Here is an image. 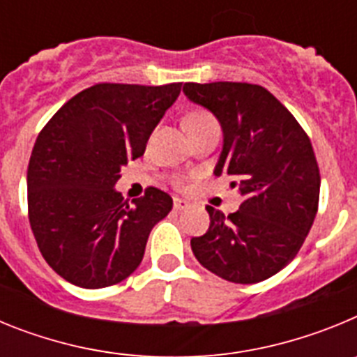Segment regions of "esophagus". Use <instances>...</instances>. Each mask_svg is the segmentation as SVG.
<instances>
[{"label":"esophagus","mask_w":357,"mask_h":357,"mask_svg":"<svg viewBox=\"0 0 357 357\" xmlns=\"http://www.w3.org/2000/svg\"><path fill=\"white\" fill-rule=\"evenodd\" d=\"M189 207V202L182 200V198H175L173 200V209L175 211H185Z\"/></svg>","instance_id":"esophagus-1"}]
</instances>
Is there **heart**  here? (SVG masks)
<instances>
[{
	"instance_id": "b5f03b06",
	"label": "heart",
	"mask_w": 357,
	"mask_h": 357,
	"mask_svg": "<svg viewBox=\"0 0 357 357\" xmlns=\"http://www.w3.org/2000/svg\"><path fill=\"white\" fill-rule=\"evenodd\" d=\"M184 125H185V128H188V132H193V130H197V128L209 127V125H218V123L211 112L200 109V110H193L191 114L185 116ZM175 184L182 185L184 184V178H182V176H175Z\"/></svg>"
}]
</instances>
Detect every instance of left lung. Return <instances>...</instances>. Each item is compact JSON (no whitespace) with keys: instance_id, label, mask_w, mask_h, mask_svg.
Masks as SVG:
<instances>
[{"instance_id":"1","label":"left lung","mask_w":357,"mask_h":357,"mask_svg":"<svg viewBox=\"0 0 357 357\" xmlns=\"http://www.w3.org/2000/svg\"><path fill=\"white\" fill-rule=\"evenodd\" d=\"M191 102L209 109L223 128L216 173L230 175L243 202L191 239L195 257L214 275L254 284L280 272L298 254L318 211L320 169L295 116L261 85L245 82L184 84Z\"/></svg>"}]
</instances>
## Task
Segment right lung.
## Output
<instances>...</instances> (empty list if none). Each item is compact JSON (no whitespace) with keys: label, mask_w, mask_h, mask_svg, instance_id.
<instances>
[{"label":"right lung","mask_w":357,"mask_h":357,"mask_svg":"<svg viewBox=\"0 0 357 357\" xmlns=\"http://www.w3.org/2000/svg\"><path fill=\"white\" fill-rule=\"evenodd\" d=\"M182 84H96L66 102L37 135L28 162V220L46 263L80 288L118 284L135 272L150 230L173 207L148 188L132 204L114 189L141 157Z\"/></svg>","instance_id":"right-lung-1"}]
</instances>
